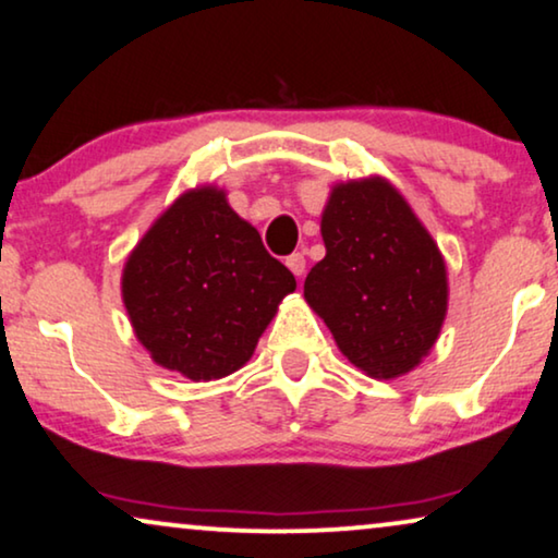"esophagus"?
Returning a JSON list of instances; mask_svg holds the SVG:
<instances>
[{
  "mask_svg": "<svg viewBox=\"0 0 558 558\" xmlns=\"http://www.w3.org/2000/svg\"><path fill=\"white\" fill-rule=\"evenodd\" d=\"M286 265L291 267V272L295 275V278H301V275L306 272V255H303V252H293V255L286 257Z\"/></svg>",
  "mask_w": 558,
  "mask_h": 558,
  "instance_id": "34e87169",
  "label": "esophagus"
}]
</instances>
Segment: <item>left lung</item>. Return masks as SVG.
Instances as JSON below:
<instances>
[{
    "mask_svg": "<svg viewBox=\"0 0 558 558\" xmlns=\"http://www.w3.org/2000/svg\"><path fill=\"white\" fill-rule=\"evenodd\" d=\"M326 257L303 295L341 354L369 377L405 375L434 347L447 316L441 252L383 178L341 183L322 217Z\"/></svg>",
    "mask_w": 558,
    "mask_h": 558,
    "instance_id": "obj_1",
    "label": "left lung"
}]
</instances>
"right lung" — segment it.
I'll use <instances>...</instances> for the list:
<instances>
[{"label": "right lung", "mask_w": 558, "mask_h": 558, "mask_svg": "<svg viewBox=\"0 0 558 558\" xmlns=\"http://www.w3.org/2000/svg\"><path fill=\"white\" fill-rule=\"evenodd\" d=\"M293 291V272L217 189L183 193L143 236L122 275L137 339L158 365L196 383L240 369Z\"/></svg>", "instance_id": "obj_1"}]
</instances>
